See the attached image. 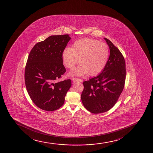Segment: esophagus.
<instances>
[{
    "instance_id": "34e87169",
    "label": "esophagus",
    "mask_w": 153,
    "mask_h": 153,
    "mask_svg": "<svg viewBox=\"0 0 153 153\" xmlns=\"http://www.w3.org/2000/svg\"><path fill=\"white\" fill-rule=\"evenodd\" d=\"M72 80L74 82H81L82 81V79L76 77L73 78Z\"/></svg>"
}]
</instances>
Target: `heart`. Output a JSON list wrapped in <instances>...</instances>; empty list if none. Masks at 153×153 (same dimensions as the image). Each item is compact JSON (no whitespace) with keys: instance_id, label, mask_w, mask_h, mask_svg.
Here are the masks:
<instances>
[{"instance_id":"heart-1","label":"heart","mask_w":153,"mask_h":153,"mask_svg":"<svg viewBox=\"0 0 153 153\" xmlns=\"http://www.w3.org/2000/svg\"><path fill=\"white\" fill-rule=\"evenodd\" d=\"M109 55V48L106 43L91 38L77 40L72 48H65L62 54L64 65L69 69H72L79 60L81 62L71 74L82 76L88 73L91 76L104 70Z\"/></svg>"}]
</instances>
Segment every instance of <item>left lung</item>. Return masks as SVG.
<instances>
[{
    "label": "left lung",
    "instance_id": "obj_1",
    "mask_svg": "<svg viewBox=\"0 0 153 153\" xmlns=\"http://www.w3.org/2000/svg\"><path fill=\"white\" fill-rule=\"evenodd\" d=\"M110 54L102 72L85 81L81 98L84 107L91 113H103L112 108L124 89L126 69L125 60L119 49L106 38Z\"/></svg>",
    "mask_w": 153,
    "mask_h": 153
}]
</instances>
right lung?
I'll use <instances>...</instances> for the list:
<instances>
[{
    "label": "right lung",
    "instance_id": "right-lung-1",
    "mask_svg": "<svg viewBox=\"0 0 153 153\" xmlns=\"http://www.w3.org/2000/svg\"><path fill=\"white\" fill-rule=\"evenodd\" d=\"M71 38L68 34L51 36L32 48L25 65L24 78L30 98L46 111L57 110L64 104L71 80L56 82L66 72L62 54Z\"/></svg>",
    "mask_w": 153,
    "mask_h": 153
}]
</instances>
